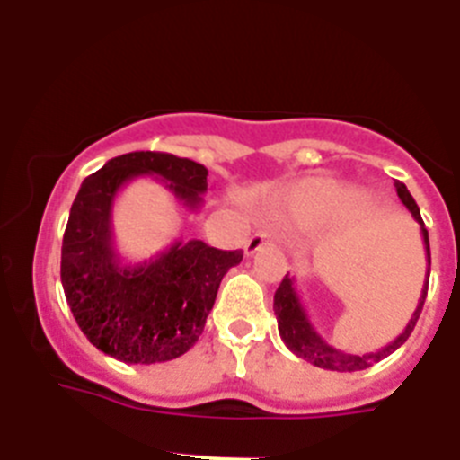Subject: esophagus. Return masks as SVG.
<instances>
[{"instance_id": "esophagus-1", "label": "esophagus", "mask_w": 460, "mask_h": 460, "mask_svg": "<svg viewBox=\"0 0 460 460\" xmlns=\"http://www.w3.org/2000/svg\"><path fill=\"white\" fill-rule=\"evenodd\" d=\"M268 243H270V234H268V231H256V234L252 235V238L247 240V243H244V254L254 256L256 252H259L261 247H263V244H268Z\"/></svg>"}]
</instances>
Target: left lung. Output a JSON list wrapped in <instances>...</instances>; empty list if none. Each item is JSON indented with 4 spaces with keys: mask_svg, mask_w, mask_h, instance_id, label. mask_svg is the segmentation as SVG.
<instances>
[{
    "mask_svg": "<svg viewBox=\"0 0 460 460\" xmlns=\"http://www.w3.org/2000/svg\"><path fill=\"white\" fill-rule=\"evenodd\" d=\"M397 188V195L402 199V204L409 208V213L413 216V220L420 225V234H422L424 250H427V279H424L422 295L418 299V306H415L413 315H411L409 324L393 342H388L385 347L376 351H367V354H347V351L336 349L333 345H329L320 333L313 327L311 317H308L306 308H304L302 299H299L297 288H295V277L286 274L281 281V286L274 293V315H277L279 322V336L286 342L290 351L299 358L308 360L315 367H322V370H332V372H356V370H366V367H372L375 363L384 360L385 356L393 354L394 349L404 345L409 341L411 332L418 324V317L422 313L424 299H427V288H429V270H431V252H429V231L424 229L422 216H420V208L415 204V199L411 197L409 188L404 183H394Z\"/></svg>",
    "mask_w": 460,
    "mask_h": 460,
    "instance_id": "8db88e82",
    "label": "left lung"
}]
</instances>
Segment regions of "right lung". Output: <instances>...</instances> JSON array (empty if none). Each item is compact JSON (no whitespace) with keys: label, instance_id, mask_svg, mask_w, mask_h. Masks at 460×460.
Returning <instances> with one entry per match:
<instances>
[{"label":"right lung","instance_id":"right-lung-1","mask_svg":"<svg viewBox=\"0 0 460 460\" xmlns=\"http://www.w3.org/2000/svg\"><path fill=\"white\" fill-rule=\"evenodd\" d=\"M136 177H156L186 210L204 204L201 163L163 152L115 156L84 179L61 250V283L90 342L122 363H165L201 336L220 281L243 261L204 240H174L143 263H124L113 243V204Z\"/></svg>","mask_w":460,"mask_h":460}]
</instances>
